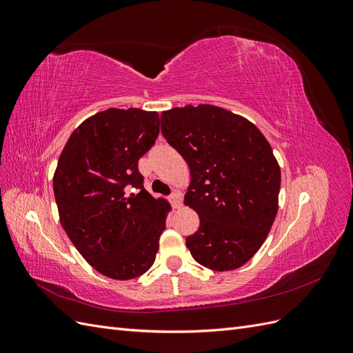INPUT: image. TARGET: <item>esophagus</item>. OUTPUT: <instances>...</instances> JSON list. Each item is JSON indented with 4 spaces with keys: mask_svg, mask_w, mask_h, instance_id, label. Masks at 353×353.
Wrapping results in <instances>:
<instances>
[{
    "mask_svg": "<svg viewBox=\"0 0 353 353\" xmlns=\"http://www.w3.org/2000/svg\"><path fill=\"white\" fill-rule=\"evenodd\" d=\"M169 201H170V205H172L174 209H179L181 203H183V199H181L179 191H174V193L170 194V197H169Z\"/></svg>",
    "mask_w": 353,
    "mask_h": 353,
    "instance_id": "obj_1",
    "label": "esophagus"
}]
</instances>
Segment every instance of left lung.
I'll list each match as a JSON object with an SVG mask.
<instances>
[{
  "mask_svg": "<svg viewBox=\"0 0 353 353\" xmlns=\"http://www.w3.org/2000/svg\"><path fill=\"white\" fill-rule=\"evenodd\" d=\"M160 123L190 168L184 203L200 218L185 240L191 256L213 271L240 268L279 210L281 170L268 140L245 117L212 104L162 112Z\"/></svg>",
  "mask_w": 353,
  "mask_h": 353,
  "instance_id": "left-lung-1",
  "label": "left lung"
}]
</instances>
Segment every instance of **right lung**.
<instances>
[{
    "mask_svg": "<svg viewBox=\"0 0 353 353\" xmlns=\"http://www.w3.org/2000/svg\"><path fill=\"white\" fill-rule=\"evenodd\" d=\"M157 135V112H99L72 132L52 176L61 227L83 259L113 280L150 270L166 228L170 205L148 193L138 172Z\"/></svg>",
    "mask_w": 353,
    "mask_h": 353,
    "instance_id": "add662e5",
    "label": "right lung"
}]
</instances>
